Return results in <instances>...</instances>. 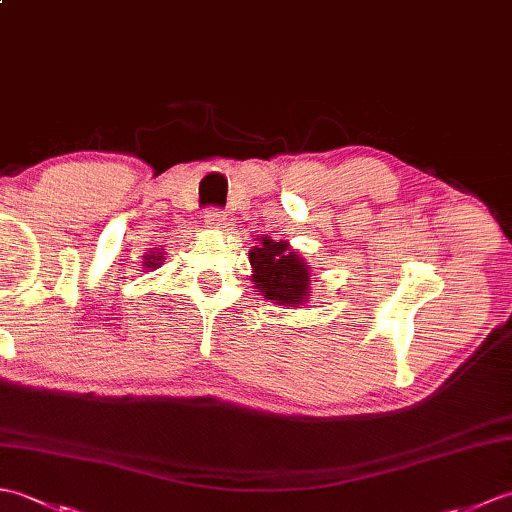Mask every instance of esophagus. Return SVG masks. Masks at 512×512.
I'll list each match as a JSON object with an SVG mask.
<instances>
[{
  "mask_svg": "<svg viewBox=\"0 0 512 512\" xmlns=\"http://www.w3.org/2000/svg\"><path fill=\"white\" fill-rule=\"evenodd\" d=\"M224 220H226V213H224V209H220V206H209V209L204 211V222L209 226L220 228L224 224Z\"/></svg>",
  "mask_w": 512,
  "mask_h": 512,
  "instance_id": "esophagus-1",
  "label": "esophagus"
}]
</instances>
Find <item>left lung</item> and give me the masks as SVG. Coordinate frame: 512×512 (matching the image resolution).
Returning <instances> with one entry per match:
<instances>
[{
  "label": "left lung",
  "mask_w": 512,
  "mask_h": 512,
  "mask_svg": "<svg viewBox=\"0 0 512 512\" xmlns=\"http://www.w3.org/2000/svg\"><path fill=\"white\" fill-rule=\"evenodd\" d=\"M250 266L257 292L279 306H299L308 295L310 273L303 259L290 253L286 242L262 237L259 246L250 250Z\"/></svg>",
  "instance_id": "obj_1"
}]
</instances>
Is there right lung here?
Listing matches in <instances>:
<instances>
[{
	"instance_id": "right-lung-1",
	"label": "right lung",
	"mask_w": 512,
	"mask_h": 512,
	"mask_svg": "<svg viewBox=\"0 0 512 512\" xmlns=\"http://www.w3.org/2000/svg\"><path fill=\"white\" fill-rule=\"evenodd\" d=\"M147 259H151V262H147V266H149V268H154V266H158V262H162L160 255H149Z\"/></svg>"
}]
</instances>
